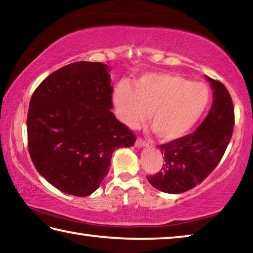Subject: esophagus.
I'll return each mask as SVG.
<instances>
[{
	"mask_svg": "<svg viewBox=\"0 0 253 253\" xmlns=\"http://www.w3.org/2000/svg\"><path fill=\"white\" fill-rule=\"evenodd\" d=\"M146 144H147V142L146 140H144L143 138H137L136 139V143H135V146L136 147H143V146H146Z\"/></svg>",
	"mask_w": 253,
	"mask_h": 253,
	"instance_id": "obj_1",
	"label": "esophagus"
}]
</instances>
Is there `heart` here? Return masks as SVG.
Listing matches in <instances>:
<instances>
[{"instance_id":"heart-1","label":"heart","mask_w":253,"mask_h":253,"mask_svg":"<svg viewBox=\"0 0 253 253\" xmlns=\"http://www.w3.org/2000/svg\"><path fill=\"white\" fill-rule=\"evenodd\" d=\"M209 88L204 84L190 83L174 74L151 72L132 84H118L114 88L113 102L121 121L135 128L146 117L162 140L181 138L190 131L207 109Z\"/></svg>"}]
</instances>
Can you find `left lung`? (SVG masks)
Wrapping results in <instances>:
<instances>
[{
	"label": "left lung",
	"mask_w": 253,
	"mask_h": 253,
	"mask_svg": "<svg viewBox=\"0 0 253 253\" xmlns=\"http://www.w3.org/2000/svg\"><path fill=\"white\" fill-rule=\"evenodd\" d=\"M207 79L214 90L209 115L194 132L161 145L165 163L160 172L147 176L154 187L165 193H183L202 183L220 163L232 137V98L221 81Z\"/></svg>",
	"instance_id": "left-lung-1"
}]
</instances>
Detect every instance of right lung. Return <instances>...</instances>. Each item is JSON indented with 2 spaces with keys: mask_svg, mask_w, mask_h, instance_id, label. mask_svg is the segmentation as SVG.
Returning a JSON list of instances; mask_svg holds the SVG:
<instances>
[{
  "mask_svg": "<svg viewBox=\"0 0 253 253\" xmlns=\"http://www.w3.org/2000/svg\"><path fill=\"white\" fill-rule=\"evenodd\" d=\"M109 67L78 61L52 72L30 100V157L38 172L61 192L88 196L108 173L113 152L136 136L111 113Z\"/></svg>",
  "mask_w": 253,
  "mask_h": 253,
  "instance_id": "1",
  "label": "right lung"
}]
</instances>
